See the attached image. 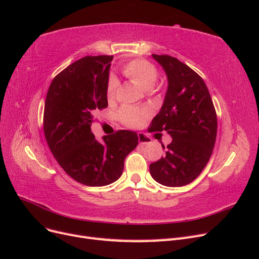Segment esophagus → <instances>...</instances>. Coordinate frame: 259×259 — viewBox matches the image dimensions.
<instances>
[{
  "label": "esophagus",
  "instance_id": "esophagus-1",
  "mask_svg": "<svg viewBox=\"0 0 259 259\" xmlns=\"http://www.w3.org/2000/svg\"><path fill=\"white\" fill-rule=\"evenodd\" d=\"M138 142L140 145H147L151 143V139L149 138L145 133H139L138 134Z\"/></svg>",
  "mask_w": 259,
  "mask_h": 259
}]
</instances>
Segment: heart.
Returning <instances> with one entry per match:
<instances>
[{
	"label": "heart",
	"instance_id": "heart-1",
	"mask_svg": "<svg viewBox=\"0 0 259 259\" xmlns=\"http://www.w3.org/2000/svg\"><path fill=\"white\" fill-rule=\"evenodd\" d=\"M123 73L138 84L144 90H150L158 80V70L150 61L145 59H134L124 65ZM117 89V81L114 76H111L107 84V98L112 99L115 96ZM150 115V111L146 108H134L125 106L121 108L117 116L120 121L128 127H138L145 121L146 117Z\"/></svg>",
	"mask_w": 259,
	"mask_h": 259
}]
</instances>
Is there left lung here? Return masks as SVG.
<instances>
[{"label":"left lung","mask_w":259,"mask_h":259,"mask_svg":"<svg viewBox=\"0 0 259 259\" xmlns=\"http://www.w3.org/2000/svg\"><path fill=\"white\" fill-rule=\"evenodd\" d=\"M152 57L165 71L168 86L149 131H166L173 140L164 156L149 168L159 184L182 187L193 182L206 166L216 142L217 115L206 85L197 72L168 55L152 54Z\"/></svg>","instance_id":"8db88e82"}]
</instances>
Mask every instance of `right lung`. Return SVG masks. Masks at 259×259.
Wrapping results in <instances>:
<instances>
[{"mask_svg":"<svg viewBox=\"0 0 259 259\" xmlns=\"http://www.w3.org/2000/svg\"><path fill=\"white\" fill-rule=\"evenodd\" d=\"M113 56H86L54 77L44 107V134L54 158L77 183H114L124 160L138 145L132 131H117L99 143L91 131L93 113L108 107L107 84Z\"/></svg>","mask_w":259,"mask_h":259,"instance_id":"add662e5","label":"right lung"}]
</instances>
